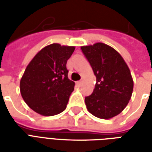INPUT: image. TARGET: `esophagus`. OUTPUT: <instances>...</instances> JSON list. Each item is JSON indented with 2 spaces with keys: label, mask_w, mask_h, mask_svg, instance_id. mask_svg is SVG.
Here are the masks:
<instances>
[{
  "label": "esophagus",
  "mask_w": 152,
  "mask_h": 152,
  "mask_svg": "<svg viewBox=\"0 0 152 152\" xmlns=\"http://www.w3.org/2000/svg\"><path fill=\"white\" fill-rule=\"evenodd\" d=\"M81 81H80V80H79V81H77V82L76 83V86H77V87H80V86H81Z\"/></svg>",
  "instance_id": "34e87169"
}]
</instances>
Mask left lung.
<instances>
[{"label": "left lung", "instance_id": "8db88e82", "mask_svg": "<svg viewBox=\"0 0 152 152\" xmlns=\"http://www.w3.org/2000/svg\"><path fill=\"white\" fill-rule=\"evenodd\" d=\"M96 76L91 95L86 97V107L100 119H111L121 113L129 102L134 89L130 70L124 58L104 43L81 46Z\"/></svg>", "mask_w": 152, "mask_h": 152}]
</instances>
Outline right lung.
Listing matches in <instances>:
<instances>
[{"instance_id": "obj_1", "label": "right lung", "mask_w": 152, "mask_h": 152, "mask_svg": "<svg viewBox=\"0 0 152 152\" xmlns=\"http://www.w3.org/2000/svg\"><path fill=\"white\" fill-rule=\"evenodd\" d=\"M74 46L51 44L40 50L29 63L20 80V93L31 109L52 116L66 107L75 83L67 76L66 62Z\"/></svg>"}]
</instances>
